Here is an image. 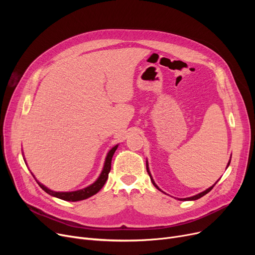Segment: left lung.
<instances>
[{"label": "left lung", "instance_id": "left-lung-1", "mask_svg": "<svg viewBox=\"0 0 255 255\" xmlns=\"http://www.w3.org/2000/svg\"><path fill=\"white\" fill-rule=\"evenodd\" d=\"M230 163H231V160L229 161V163H227V166H226V168L229 167V165H230ZM146 171H148V173H149V176H150V178H151V181H152V183H153V185L156 187V188L158 189V190H161V189H159V187L155 184V182H154V180H153V178H152V176H151V172H150V170H149V166H148V162H146ZM217 183V182H216ZM216 183L214 184L213 186H211L210 188H208L207 190H205V191H203V192H200V193H198V194H196V195H194V196H191V197H187V198H180V200H195V199H198V198H200V197H203L204 195H206L207 193H209L212 189H213V187L216 185Z\"/></svg>", "mask_w": 255, "mask_h": 255}]
</instances>
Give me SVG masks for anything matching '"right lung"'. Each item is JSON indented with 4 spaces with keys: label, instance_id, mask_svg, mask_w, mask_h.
<instances>
[{
    "label": "right lung",
    "instance_id": "1",
    "mask_svg": "<svg viewBox=\"0 0 255 255\" xmlns=\"http://www.w3.org/2000/svg\"><path fill=\"white\" fill-rule=\"evenodd\" d=\"M118 149V144L115 145L114 148L107 153V156L105 158V162H104V166H103V169L100 173L99 178L94 182L92 185L86 187V188L84 189H80V190H76V191H71V192H57V191H52L50 189H48L47 187H45L43 184H41L40 182H38L37 180V183L38 185L41 187V188L46 192L48 193L49 195L51 196H55V197H58L60 199H63V200H67V202H78V200H83V199H87L89 197H91L92 195L96 194L102 187L104 186L107 178H109V173L111 171V167H112V158L116 152V150ZM34 177V175H33ZM35 178V177H34ZM36 179V178H35Z\"/></svg>",
    "mask_w": 255,
    "mask_h": 255
}]
</instances>
